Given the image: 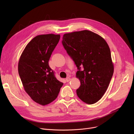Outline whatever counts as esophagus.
Here are the masks:
<instances>
[{
	"mask_svg": "<svg viewBox=\"0 0 134 134\" xmlns=\"http://www.w3.org/2000/svg\"><path fill=\"white\" fill-rule=\"evenodd\" d=\"M66 80L67 82L69 81L70 80H71V78H70V77H67V78L66 79Z\"/></svg>",
	"mask_w": 134,
	"mask_h": 134,
	"instance_id": "1",
	"label": "esophagus"
}]
</instances>
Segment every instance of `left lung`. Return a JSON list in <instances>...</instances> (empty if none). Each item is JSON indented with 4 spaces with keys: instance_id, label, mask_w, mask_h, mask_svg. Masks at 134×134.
<instances>
[{
    "instance_id": "8db88e82",
    "label": "left lung",
    "mask_w": 134,
    "mask_h": 134,
    "mask_svg": "<svg viewBox=\"0 0 134 134\" xmlns=\"http://www.w3.org/2000/svg\"><path fill=\"white\" fill-rule=\"evenodd\" d=\"M62 43L79 69L76 77L81 85L77 96L86 104L96 103L106 92L114 71L107 42L100 35L85 30L65 34Z\"/></svg>"
}]
</instances>
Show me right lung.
<instances>
[{
	"instance_id": "right-lung-1",
	"label": "right lung",
	"mask_w": 134,
	"mask_h": 134,
	"mask_svg": "<svg viewBox=\"0 0 134 134\" xmlns=\"http://www.w3.org/2000/svg\"><path fill=\"white\" fill-rule=\"evenodd\" d=\"M60 38V35H37L26 46L18 62V73L25 91L43 106L57 98L63 84L56 79L48 63Z\"/></svg>"
}]
</instances>
